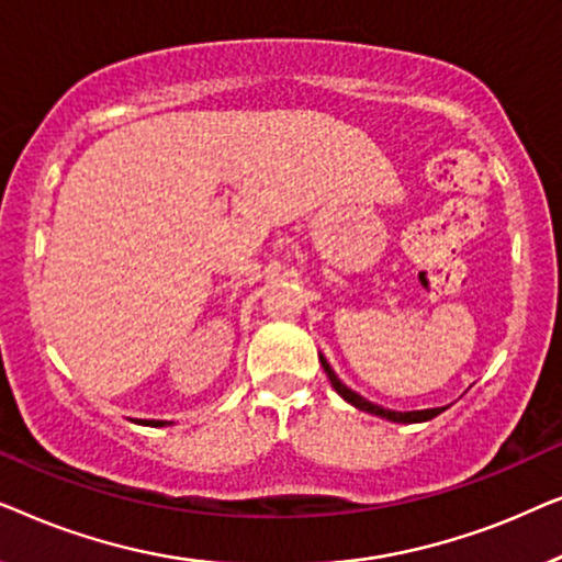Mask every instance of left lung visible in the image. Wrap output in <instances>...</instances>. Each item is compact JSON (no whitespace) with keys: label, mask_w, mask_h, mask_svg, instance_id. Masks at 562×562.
Returning <instances> with one entry per match:
<instances>
[{"label":"left lung","mask_w":562,"mask_h":562,"mask_svg":"<svg viewBox=\"0 0 562 562\" xmlns=\"http://www.w3.org/2000/svg\"><path fill=\"white\" fill-rule=\"evenodd\" d=\"M319 363H322V368H325L327 379H329V383H333V389L337 391V394H340L348 404L356 406V409L373 414V417H381V419L396 422V425H417V422H429V419H435L437 414H442L445 409H448V406H435V409H414V412H396V409H386V406L368 402V398H366V396H360L358 391H352L350 386H345V383H342L340 379H337V373L333 371V366L327 363V358L322 356V352H319Z\"/></svg>","instance_id":"8db88e82"}]
</instances>
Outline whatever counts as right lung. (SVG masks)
<instances>
[{
  "mask_svg": "<svg viewBox=\"0 0 562 562\" xmlns=\"http://www.w3.org/2000/svg\"><path fill=\"white\" fill-rule=\"evenodd\" d=\"M135 422V425H143V427H166V425H173V422H166V419H130Z\"/></svg>",
  "mask_w": 562,
  "mask_h": 562,
  "instance_id": "add662e5",
  "label": "right lung"
}]
</instances>
